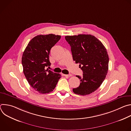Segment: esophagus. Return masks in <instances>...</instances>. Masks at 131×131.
I'll list each match as a JSON object with an SVG mask.
<instances>
[{
  "mask_svg": "<svg viewBox=\"0 0 131 131\" xmlns=\"http://www.w3.org/2000/svg\"><path fill=\"white\" fill-rule=\"evenodd\" d=\"M63 75L65 77H71L72 76V74H63Z\"/></svg>",
  "mask_w": 131,
  "mask_h": 131,
  "instance_id": "esophagus-1",
  "label": "esophagus"
}]
</instances>
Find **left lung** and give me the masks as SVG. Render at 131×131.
<instances>
[{"instance_id":"obj_1","label":"left lung","mask_w":131,"mask_h":131,"mask_svg":"<svg viewBox=\"0 0 131 131\" xmlns=\"http://www.w3.org/2000/svg\"><path fill=\"white\" fill-rule=\"evenodd\" d=\"M65 39L71 47L73 61L79 64L83 71L82 77L76 76L80 85L72 91L78 95H89L101 86L107 74L109 57L106 49L91 35L66 36Z\"/></svg>"}]
</instances>
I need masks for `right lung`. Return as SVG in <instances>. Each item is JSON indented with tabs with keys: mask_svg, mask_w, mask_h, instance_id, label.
<instances>
[{
	"mask_svg": "<svg viewBox=\"0 0 131 131\" xmlns=\"http://www.w3.org/2000/svg\"><path fill=\"white\" fill-rule=\"evenodd\" d=\"M54 34L37 36L29 42L22 58L24 75L31 87L41 94L52 92L61 78L46 67L51 65L49 54L51 48L61 39Z\"/></svg>",
	"mask_w": 131,
	"mask_h": 131,
	"instance_id": "obj_1",
	"label": "right lung"
}]
</instances>
